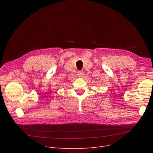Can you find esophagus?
I'll use <instances>...</instances> for the list:
<instances>
[{"mask_svg":"<svg viewBox=\"0 0 153 153\" xmlns=\"http://www.w3.org/2000/svg\"><path fill=\"white\" fill-rule=\"evenodd\" d=\"M83 75H84L83 71H79L78 72V76H79V77H82L83 76Z\"/></svg>","mask_w":153,"mask_h":153,"instance_id":"1","label":"esophagus"}]
</instances>
